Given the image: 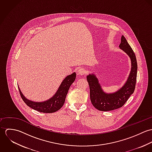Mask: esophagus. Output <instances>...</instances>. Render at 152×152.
I'll return each mask as SVG.
<instances>
[{
	"label": "esophagus",
	"instance_id": "esophagus-1",
	"mask_svg": "<svg viewBox=\"0 0 152 152\" xmlns=\"http://www.w3.org/2000/svg\"><path fill=\"white\" fill-rule=\"evenodd\" d=\"M86 69H84V68H80V69L77 71V73H78V75H84V74H86Z\"/></svg>",
	"mask_w": 152,
	"mask_h": 152
}]
</instances>
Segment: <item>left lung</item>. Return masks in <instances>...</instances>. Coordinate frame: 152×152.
<instances>
[{
  "mask_svg": "<svg viewBox=\"0 0 152 152\" xmlns=\"http://www.w3.org/2000/svg\"><path fill=\"white\" fill-rule=\"evenodd\" d=\"M119 47L129 56L132 65L129 77L123 87L114 93H106L102 90L98 78L94 74L87 75L91 103L99 110L109 111L122 107L135 89L137 69L135 54L124 36L121 37V43Z\"/></svg>",
  "mask_w": 152,
  "mask_h": 152,
  "instance_id": "8db88e82",
  "label": "left lung"
}]
</instances>
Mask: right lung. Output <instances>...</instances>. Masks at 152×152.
Masks as SVG:
<instances>
[{
	"label": "right lung",
	"mask_w": 152,
	"mask_h": 152,
	"mask_svg": "<svg viewBox=\"0 0 152 152\" xmlns=\"http://www.w3.org/2000/svg\"><path fill=\"white\" fill-rule=\"evenodd\" d=\"M75 72H73L72 74L66 76L54 96L48 100L44 102H38L28 100L23 95L19 87V90L22 99L27 106L40 112L53 113L58 110L63 106L69 88L75 81Z\"/></svg>",
	"instance_id": "add662e5"
}]
</instances>
